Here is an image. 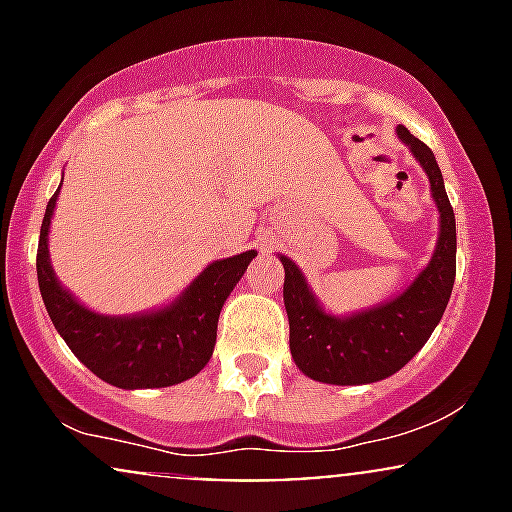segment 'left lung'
Wrapping results in <instances>:
<instances>
[{"mask_svg": "<svg viewBox=\"0 0 512 512\" xmlns=\"http://www.w3.org/2000/svg\"><path fill=\"white\" fill-rule=\"evenodd\" d=\"M431 180L440 211L438 248L419 279L395 301L354 317H332L317 305L303 274L289 257H281L284 305L289 315V344L296 366L308 378L332 385H363L390 378L407 366L436 330L455 284V214L436 156L407 127H397Z\"/></svg>", "mask_w": 512, "mask_h": 512, "instance_id": "obj_1", "label": "left lung"}]
</instances>
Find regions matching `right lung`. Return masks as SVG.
<instances>
[{"label": "right lung", "instance_id": "right-lung-1", "mask_svg": "<svg viewBox=\"0 0 512 512\" xmlns=\"http://www.w3.org/2000/svg\"><path fill=\"white\" fill-rule=\"evenodd\" d=\"M60 192V190H57ZM57 192L45 209L38 240V286L45 308L74 356L105 383L137 390L192 378L209 363L223 301L245 274L255 250L209 264L180 301L158 313L103 317L86 310L57 284L48 260V228Z\"/></svg>", "mask_w": 512, "mask_h": 512}]
</instances>
